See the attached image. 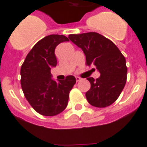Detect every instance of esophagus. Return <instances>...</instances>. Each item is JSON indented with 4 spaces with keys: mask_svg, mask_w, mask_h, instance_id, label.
I'll list each match as a JSON object with an SVG mask.
<instances>
[{
    "mask_svg": "<svg viewBox=\"0 0 147 147\" xmlns=\"http://www.w3.org/2000/svg\"><path fill=\"white\" fill-rule=\"evenodd\" d=\"M76 80L77 82H80V81L82 80V78H80V77L79 76H76Z\"/></svg>",
    "mask_w": 147,
    "mask_h": 147,
    "instance_id": "1",
    "label": "esophagus"
}]
</instances>
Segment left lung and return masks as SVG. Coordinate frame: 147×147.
Listing matches in <instances>:
<instances>
[{
    "label": "left lung",
    "instance_id": "left-lung-1",
    "mask_svg": "<svg viewBox=\"0 0 147 147\" xmlns=\"http://www.w3.org/2000/svg\"><path fill=\"white\" fill-rule=\"evenodd\" d=\"M86 56V64L96 67L100 76L88 80L91 88L86 92L88 102L95 107L111 105L119 98L127 82L126 59L117 46L97 32L68 36Z\"/></svg>",
    "mask_w": 147,
    "mask_h": 147
}]
</instances>
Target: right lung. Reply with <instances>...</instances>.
Masks as SVG:
<instances>
[{
    "label": "right lung",
    "instance_id": "obj_1",
    "mask_svg": "<svg viewBox=\"0 0 147 147\" xmlns=\"http://www.w3.org/2000/svg\"><path fill=\"white\" fill-rule=\"evenodd\" d=\"M68 38L49 35L31 49L20 68V84L24 95L32 108L42 115L54 116L65 109L71 90L76 84L73 76L63 80H52L51 68L57 64L55 49Z\"/></svg>",
    "mask_w": 147,
    "mask_h": 147
}]
</instances>
